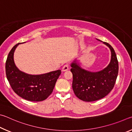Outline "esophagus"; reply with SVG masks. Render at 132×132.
Instances as JSON below:
<instances>
[{"instance_id": "obj_1", "label": "esophagus", "mask_w": 132, "mask_h": 132, "mask_svg": "<svg viewBox=\"0 0 132 132\" xmlns=\"http://www.w3.org/2000/svg\"><path fill=\"white\" fill-rule=\"evenodd\" d=\"M68 69H69V65L68 64H66L63 66V67L62 68V71H67Z\"/></svg>"}]
</instances>
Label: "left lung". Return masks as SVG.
<instances>
[{"mask_svg":"<svg viewBox=\"0 0 132 132\" xmlns=\"http://www.w3.org/2000/svg\"><path fill=\"white\" fill-rule=\"evenodd\" d=\"M103 43L111 52L110 64L104 70L96 72L86 71L80 67L76 60L71 64L73 90L78 98L84 101H94L104 97L112 90L116 82L119 68L117 55L110 44Z\"/></svg>","mask_w":132,"mask_h":132,"instance_id":"8db88e82","label":"left lung"}]
</instances>
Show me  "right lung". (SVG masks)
Segmentation results:
<instances>
[{"instance_id": "obj_1", "label": "right lung", "mask_w": 132, "mask_h": 132, "mask_svg": "<svg viewBox=\"0 0 132 132\" xmlns=\"http://www.w3.org/2000/svg\"><path fill=\"white\" fill-rule=\"evenodd\" d=\"M19 44L11 48L7 58V79L13 91L21 97L31 101L45 100L52 94L61 71L59 70L41 75H29L21 71L14 61V53Z\"/></svg>"}]
</instances>
